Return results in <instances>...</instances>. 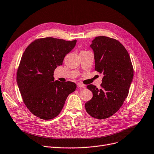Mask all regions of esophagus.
Here are the masks:
<instances>
[{"label": "esophagus", "instance_id": "esophagus-1", "mask_svg": "<svg viewBox=\"0 0 154 154\" xmlns=\"http://www.w3.org/2000/svg\"><path fill=\"white\" fill-rule=\"evenodd\" d=\"M77 86L79 88H85V86L84 85H83L82 84H80V83H78L77 84Z\"/></svg>", "mask_w": 154, "mask_h": 154}]
</instances>
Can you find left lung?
I'll use <instances>...</instances> for the list:
<instances>
[{"label": "left lung", "instance_id": "obj_1", "mask_svg": "<svg viewBox=\"0 0 154 154\" xmlns=\"http://www.w3.org/2000/svg\"><path fill=\"white\" fill-rule=\"evenodd\" d=\"M91 47L94 52L95 70L104 76L100 89L92 84L87 86L93 97L85 107L94 118L107 119L120 109L127 97L134 69L126 48L115 38L95 37Z\"/></svg>", "mask_w": 154, "mask_h": 154}]
</instances>
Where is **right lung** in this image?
Instances as JSON below:
<instances>
[{
    "label": "right lung",
    "mask_w": 154,
    "mask_h": 154,
    "mask_svg": "<svg viewBox=\"0 0 154 154\" xmlns=\"http://www.w3.org/2000/svg\"><path fill=\"white\" fill-rule=\"evenodd\" d=\"M77 40L40 38L24 51L17 72V82L23 102L35 116L50 120L57 116L68 95L76 89L74 82L54 81V72Z\"/></svg>",
    "instance_id": "1"
}]
</instances>
